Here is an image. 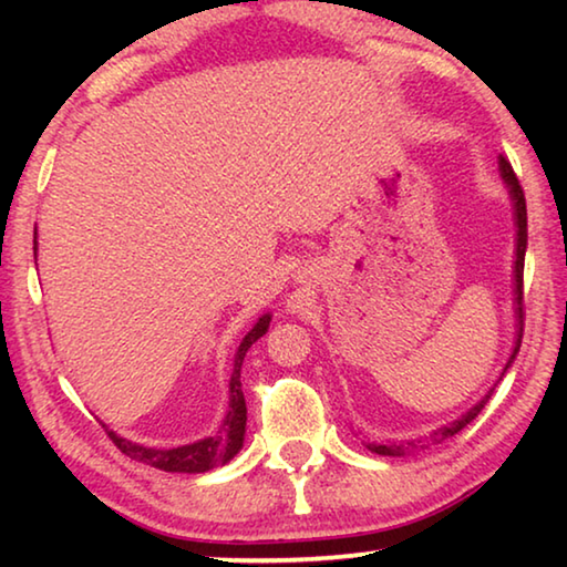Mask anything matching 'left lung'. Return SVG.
<instances>
[{"label": "left lung", "instance_id": "obj_1", "mask_svg": "<svg viewBox=\"0 0 567 567\" xmlns=\"http://www.w3.org/2000/svg\"><path fill=\"white\" fill-rule=\"evenodd\" d=\"M501 172H503V179L507 182V187H511V195L515 199V219H517V260H515V302H517V318H520V334H517V342H515V350H513V358L507 360V368H511V362L515 360L517 350H520V342H523V324H525V305H523V270H525V245H527V207H525V195H523V187L520 182H517V175L507 157H501ZM505 368V370H507ZM491 400V395H485V400H480L477 405L463 415L460 420H455L453 425L447 427H440L435 430L433 435L427 440H410V443H388V445H368L372 453L378 455H410V453H417V450H425L427 445H437L443 443V440L457 435L460 430L465 425H470L477 415L480 410L485 408V402Z\"/></svg>", "mask_w": 567, "mask_h": 567}]
</instances>
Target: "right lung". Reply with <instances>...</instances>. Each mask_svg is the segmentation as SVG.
I'll use <instances>...</instances> for the list:
<instances>
[{"instance_id": "add662e5", "label": "right lung", "mask_w": 567, "mask_h": 567, "mask_svg": "<svg viewBox=\"0 0 567 567\" xmlns=\"http://www.w3.org/2000/svg\"><path fill=\"white\" fill-rule=\"evenodd\" d=\"M34 255H37V239H34ZM267 328H270V315L260 318V322H257L255 328L245 334V340L239 342L233 380H229V410L217 435L205 437L192 445L155 450V447L130 443V440L114 435L112 430L102 425L104 433H107L112 443L117 445L120 453H124L132 460H140V463L165 470V473H207V470H213L217 465H225L227 460H233L239 453V447H243V440H245L247 408H245V395H243V382H239V368H243V360H245V352L249 350V344L260 340L267 332Z\"/></svg>"}]
</instances>
